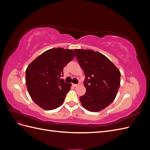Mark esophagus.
I'll use <instances>...</instances> for the list:
<instances>
[{"mask_svg": "<svg viewBox=\"0 0 150 150\" xmlns=\"http://www.w3.org/2000/svg\"><path fill=\"white\" fill-rule=\"evenodd\" d=\"M72 86H73V87H77V86H78V84H72Z\"/></svg>", "mask_w": 150, "mask_h": 150, "instance_id": "1", "label": "esophagus"}]
</instances>
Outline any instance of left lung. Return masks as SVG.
I'll return each mask as SVG.
<instances>
[{
	"label": "left lung",
	"instance_id": "8db88e82",
	"mask_svg": "<svg viewBox=\"0 0 150 150\" xmlns=\"http://www.w3.org/2000/svg\"><path fill=\"white\" fill-rule=\"evenodd\" d=\"M75 52L86 77V92L79 97L81 103L89 111H101L115 100L120 86V72L98 52L89 49H75Z\"/></svg>",
	"mask_w": 150,
	"mask_h": 150
}]
</instances>
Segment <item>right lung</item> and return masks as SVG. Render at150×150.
<instances>
[{
    "label": "right lung",
    "mask_w": 150,
    "mask_h": 150,
    "mask_svg": "<svg viewBox=\"0 0 150 150\" xmlns=\"http://www.w3.org/2000/svg\"><path fill=\"white\" fill-rule=\"evenodd\" d=\"M75 56L72 49L54 48L40 54L25 71L27 88L32 99L46 110L62 105L71 84L61 79L63 69Z\"/></svg>",
    "instance_id": "obj_1"
}]
</instances>
